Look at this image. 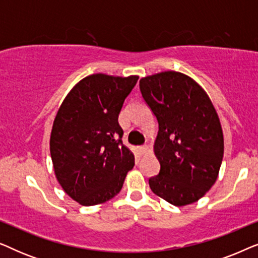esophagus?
<instances>
[{
    "instance_id": "esophagus-1",
    "label": "esophagus",
    "mask_w": 258,
    "mask_h": 258,
    "mask_svg": "<svg viewBox=\"0 0 258 258\" xmlns=\"http://www.w3.org/2000/svg\"><path fill=\"white\" fill-rule=\"evenodd\" d=\"M137 149H139V153L140 154H144V153H147L148 146H141V147L137 148Z\"/></svg>"
}]
</instances>
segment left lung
<instances>
[{
	"instance_id": "obj_1",
	"label": "left lung",
	"mask_w": 258,
	"mask_h": 258,
	"mask_svg": "<svg viewBox=\"0 0 258 258\" xmlns=\"http://www.w3.org/2000/svg\"><path fill=\"white\" fill-rule=\"evenodd\" d=\"M140 90L158 122L154 151L161 169L150 189L176 207L196 202L215 184L223 160V132L209 96L170 70L141 79Z\"/></svg>"
}]
</instances>
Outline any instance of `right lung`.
I'll return each mask as SVG.
<instances>
[{
	"label": "right lung",
	"mask_w": 258,
	"mask_h": 258,
	"mask_svg": "<svg viewBox=\"0 0 258 258\" xmlns=\"http://www.w3.org/2000/svg\"><path fill=\"white\" fill-rule=\"evenodd\" d=\"M139 76L93 74L63 100L52 124L50 155L55 176L67 195L96 206L121 191L135 164L122 143L118 115Z\"/></svg>",
	"instance_id": "obj_1"
}]
</instances>
